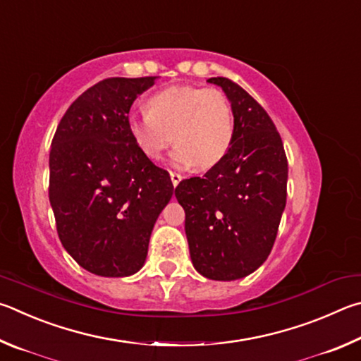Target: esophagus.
<instances>
[{"instance_id":"esophagus-1","label":"esophagus","mask_w":361,"mask_h":361,"mask_svg":"<svg viewBox=\"0 0 361 361\" xmlns=\"http://www.w3.org/2000/svg\"><path fill=\"white\" fill-rule=\"evenodd\" d=\"M169 176H171V182H173V185L176 187L177 184H179L180 182V179H182V176L180 174H177V173H173V171H171L169 173Z\"/></svg>"}]
</instances>
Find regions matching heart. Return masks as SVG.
Instances as JSON below:
<instances>
[{"label": "heart", "instance_id": "1", "mask_svg": "<svg viewBox=\"0 0 361 361\" xmlns=\"http://www.w3.org/2000/svg\"><path fill=\"white\" fill-rule=\"evenodd\" d=\"M145 107L147 112L128 118V131L150 160H158L171 141L176 147L169 160L176 168L207 169L228 152L235 120L228 98L217 88L168 87L152 94Z\"/></svg>", "mask_w": 361, "mask_h": 361}]
</instances>
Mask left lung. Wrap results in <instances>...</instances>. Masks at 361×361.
<instances>
[{
    "instance_id": "1",
    "label": "left lung",
    "mask_w": 361,
    "mask_h": 361,
    "mask_svg": "<svg viewBox=\"0 0 361 361\" xmlns=\"http://www.w3.org/2000/svg\"><path fill=\"white\" fill-rule=\"evenodd\" d=\"M228 98L235 133L228 152L203 177L179 182L195 269L212 281H236L267 262L287 201L288 164L267 111L235 82L211 78Z\"/></svg>"
}]
</instances>
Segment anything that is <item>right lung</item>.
Listing matches in <instances>:
<instances>
[{
  "mask_svg": "<svg viewBox=\"0 0 361 361\" xmlns=\"http://www.w3.org/2000/svg\"><path fill=\"white\" fill-rule=\"evenodd\" d=\"M157 78H111L60 120L49 155V200L63 247L103 277L137 273L152 230L174 193L168 171L136 147L130 107Z\"/></svg>",
  "mask_w": 361,
  "mask_h": 361,
  "instance_id": "right-lung-1",
  "label": "right lung"
}]
</instances>
